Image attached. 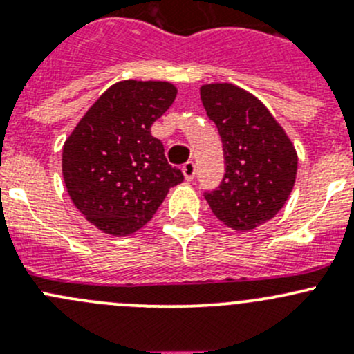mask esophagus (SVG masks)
Instances as JSON below:
<instances>
[{"instance_id": "obj_1", "label": "esophagus", "mask_w": 354, "mask_h": 354, "mask_svg": "<svg viewBox=\"0 0 354 354\" xmlns=\"http://www.w3.org/2000/svg\"><path fill=\"white\" fill-rule=\"evenodd\" d=\"M181 171H183V174H185V180L192 181L195 178V173H197V167H195V164L192 162V160H188L187 164H183Z\"/></svg>"}]
</instances>
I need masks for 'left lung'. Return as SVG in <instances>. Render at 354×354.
I'll return each mask as SVG.
<instances>
[{
    "instance_id": "1",
    "label": "left lung",
    "mask_w": 354,
    "mask_h": 354,
    "mask_svg": "<svg viewBox=\"0 0 354 354\" xmlns=\"http://www.w3.org/2000/svg\"><path fill=\"white\" fill-rule=\"evenodd\" d=\"M200 99L223 140L226 173L205 194L214 216L236 231L272 219L291 195L298 156L262 101L233 84H205Z\"/></svg>"
}]
</instances>
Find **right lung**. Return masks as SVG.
<instances>
[{
  "mask_svg": "<svg viewBox=\"0 0 354 354\" xmlns=\"http://www.w3.org/2000/svg\"><path fill=\"white\" fill-rule=\"evenodd\" d=\"M169 82L123 80L88 108L63 145V180L71 202L102 233L144 227L183 174L164 156L151 127L173 104Z\"/></svg>",
  "mask_w": 354,
  "mask_h": 354,
  "instance_id": "right-lung-1",
  "label": "right lung"
}]
</instances>
